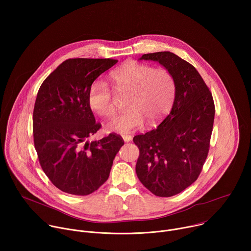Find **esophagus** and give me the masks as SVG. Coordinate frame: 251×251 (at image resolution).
I'll list each match as a JSON object with an SVG mask.
<instances>
[{"instance_id":"34e87169","label":"esophagus","mask_w":251,"mask_h":251,"mask_svg":"<svg viewBox=\"0 0 251 251\" xmlns=\"http://www.w3.org/2000/svg\"><path fill=\"white\" fill-rule=\"evenodd\" d=\"M122 138H123L124 142H130L132 140V136H130V135H123Z\"/></svg>"}]
</instances>
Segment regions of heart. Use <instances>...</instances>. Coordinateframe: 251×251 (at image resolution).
Here are the masks:
<instances>
[{
  "label": "heart",
  "instance_id": "obj_1",
  "mask_svg": "<svg viewBox=\"0 0 251 251\" xmlns=\"http://www.w3.org/2000/svg\"><path fill=\"white\" fill-rule=\"evenodd\" d=\"M110 79L118 92H129L128 109L106 124L107 129L127 134L139 128L144 119L149 124L163 119L171 110L176 92V82L171 71L165 67L130 60L112 71ZM92 111L102 117L114 113L112 92L105 81L96 79L88 91Z\"/></svg>",
  "mask_w": 251,
  "mask_h": 251
}]
</instances>
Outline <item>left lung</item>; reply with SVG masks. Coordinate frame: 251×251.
<instances>
[{
	"label": "left lung",
	"mask_w": 251,
	"mask_h": 251,
	"mask_svg": "<svg viewBox=\"0 0 251 251\" xmlns=\"http://www.w3.org/2000/svg\"><path fill=\"white\" fill-rule=\"evenodd\" d=\"M140 59L158 61L176 82L170 114L155 129L133 138L140 155L136 174L158 197H172L199 177L209 150L214 119L211 92L198 70L170 51L143 54Z\"/></svg>",
	"instance_id": "left-lung-1"
}]
</instances>
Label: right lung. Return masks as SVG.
<instances>
[{
  "label": "right lung",
  "instance_id": "right-lung-1",
  "mask_svg": "<svg viewBox=\"0 0 251 251\" xmlns=\"http://www.w3.org/2000/svg\"><path fill=\"white\" fill-rule=\"evenodd\" d=\"M117 62L112 58L66 59L39 89L32 115L34 148L45 174L64 193L87 196L98 190L124 145L114 133L87 140L101 127L88 103L90 85Z\"/></svg>",
  "mask_w": 251,
  "mask_h": 251
}]
</instances>
